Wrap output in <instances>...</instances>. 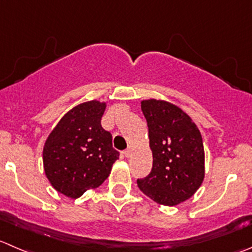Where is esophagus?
Here are the masks:
<instances>
[{"label":"esophagus","mask_w":252,"mask_h":252,"mask_svg":"<svg viewBox=\"0 0 252 252\" xmlns=\"http://www.w3.org/2000/svg\"><path fill=\"white\" fill-rule=\"evenodd\" d=\"M123 154H124V156H126V158H129V156L131 155V149H126V150L123 151Z\"/></svg>","instance_id":"1"}]
</instances>
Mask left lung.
Instances as JSON below:
<instances>
[{"label": "left lung", "mask_w": 252, "mask_h": 252, "mask_svg": "<svg viewBox=\"0 0 252 252\" xmlns=\"http://www.w3.org/2000/svg\"><path fill=\"white\" fill-rule=\"evenodd\" d=\"M148 122L153 168L138 187L156 203L177 206L191 198L204 180V148L191 117L170 102L141 101Z\"/></svg>", "instance_id": "8db88e82"}]
</instances>
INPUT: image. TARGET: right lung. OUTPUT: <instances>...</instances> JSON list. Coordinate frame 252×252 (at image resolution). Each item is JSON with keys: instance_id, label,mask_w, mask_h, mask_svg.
Here are the masks:
<instances>
[{"instance_id": "add662e5", "label": "right lung", "mask_w": 252, "mask_h": 252, "mask_svg": "<svg viewBox=\"0 0 252 252\" xmlns=\"http://www.w3.org/2000/svg\"><path fill=\"white\" fill-rule=\"evenodd\" d=\"M106 103L89 101L70 109L44 144L46 178L56 191L79 198L109 176L119 153L112 135L101 126Z\"/></svg>"}]
</instances>
